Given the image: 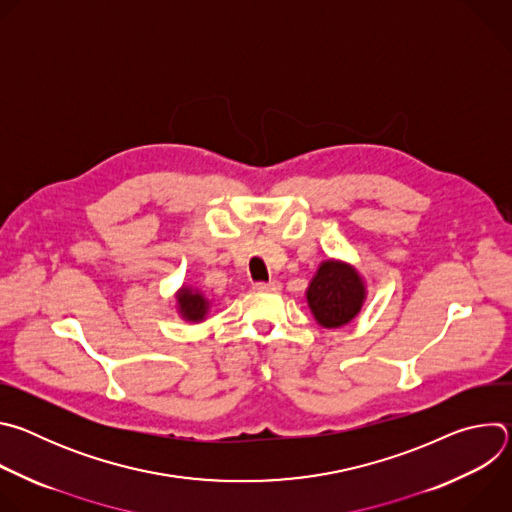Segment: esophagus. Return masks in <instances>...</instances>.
<instances>
[{"mask_svg":"<svg viewBox=\"0 0 512 512\" xmlns=\"http://www.w3.org/2000/svg\"><path fill=\"white\" fill-rule=\"evenodd\" d=\"M255 289L257 291H279L281 289V283L279 281H269V283H255Z\"/></svg>","mask_w":512,"mask_h":512,"instance_id":"esophagus-1","label":"esophagus"}]
</instances>
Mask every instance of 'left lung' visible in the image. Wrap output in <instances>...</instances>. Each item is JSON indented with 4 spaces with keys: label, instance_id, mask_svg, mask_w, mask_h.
<instances>
[{
    "label": "left lung",
    "instance_id": "left-lung-1",
    "mask_svg": "<svg viewBox=\"0 0 512 512\" xmlns=\"http://www.w3.org/2000/svg\"><path fill=\"white\" fill-rule=\"evenodd\" d=\"M367 296V281L352 263L342 259L322 261L306 287V302L314 320L328 330L350 324Z\"/></svg>",
    "mask_w": 512,
    "mask_h": 512
}]
</instances>
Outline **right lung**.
Segmentation results:
<instances>
[{
  "mask_svg": "<svg viewBox=\"0 0 512 512\" xmlns=\"http://www.w3.org/2000/svg\"><path fill=\"white\" fill-rule=\"evenodd\" d=\"M174 300H176V304H174L176 314L184 322L200 324L206 320L208 310H210V300L204 296L202 289L182 283V287L174 294Z\"/></svg>",
  "mask_w": 512,
  "mask_h": 512,
  "instance_id": "add662e5",
  "label": "right lung"
}]
</instances>
